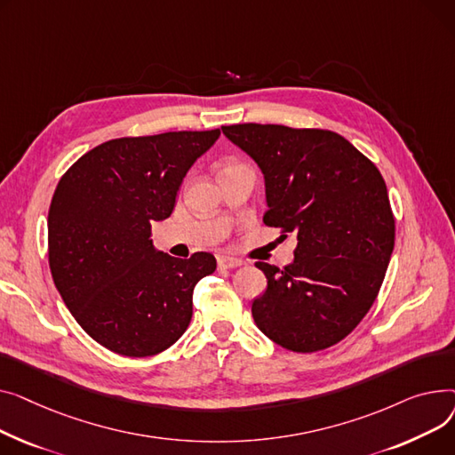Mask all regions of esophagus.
Masks as SVG:
<instances>
[{
    "instance_id": "obj_1",
    "label": "esophagus",
    "mask_w": 455,
    "mask_h": 455,
    "mask_svg": "<svg viewBox=\"0 0 455 455\" xmlns=\"http://www.w3.org/2000/svg\"><path fill=\"white\" fill-rule=\"evenodd\" d=\"M243 264H244V260H240L236 257H228V255L219 257V266H220V268H226V270L238 268V266H243Z\"/></svg>"
}]
</instances>
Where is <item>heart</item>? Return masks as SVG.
Masks as SVG:
<instances>
[{
    "label": "heart",
    "mask_w": 455,
    "mask_h": 455,
    "mask_svg": "<svg viewBox=\"0 0 455 455\" xmlns=\"http://www.w3.org/2000/svg\"><path fill=\"white\" fill-rule=\"evenodd\" d=\"M250 167L243 162H228L222 165L220 169V174H229V172H236V171H248Z\"/></svg>",
    "instance_id": "heart-1"
}]
</instances>
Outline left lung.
<instances>
[{"instance_id": "obj_1", "label": "left lung", "mask_w": 455, "mask_h": 455, "mask_svg": "<svg viewBox=\"0 0 455 455\" xmlns=\"http://www.w3.org/2000/svg\"><path fill=\"white\" fill-rule=\"evenodd\" d=\"M222 132L264 174V224L298 238L283 270L255 264L268 279L251 305L257 327L293 353L336 345L375 303L393 253L382 174L331 130L244 123Z\"/></svg>"}]
</instances>
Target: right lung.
Returning <instances> with one entry per match:
<instances>
[{"label":"right lung","mask_w":455,"mask_h":455,"mask_svg":"<svg viewBox=\"0 0 455 455\" xmlns=\"http://www.w3.org/2000/svg\"><path fill=\"white\" fill-rule=\"evenodd\" d=\"M219 136L217 128L112 140L60 178L47 217L51 275L76 323L106 349L154 356L189 327L193 290L217 260L157 251L150 228L171 217L187 171Z\"/></svg>","instance_id":"1"}]
</instances>
